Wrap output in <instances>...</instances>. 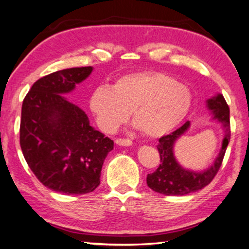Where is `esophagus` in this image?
Returning a JSON list of instances; mask_svg holds the SVG:
<instances>
[{"instance_id":"34e87169","label":"esophagus","mask_w":249,"mask_h":249,"mask_svg":"<svg viewBox=\"0 0 249 249\" xmlns=\"http://www.w3.org/2000/svg\"><path fill=\"white\" fill-rule=\"evenodd\" d=\"M116 143L119 144V146L127 147V146H131L132 141L130 139H122V138H118V139H116Z\"/></svg>"}]
</instances>
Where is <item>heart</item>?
<instances>
[{"label": "heart", "mask_w": 249, "mask_h": 249, "mask_svg": "<svg viewBox=\"0 0 249 249\" xmlns=\"http://www.w3.org/2000/svg\"><path fill=\"white\" fill-rule=\"evenodd\" d=\"M193 94L188 87L162 71L142 70L101 86L90 97V109L105 131L117 130L132 111L136 127L150 138L167 135L188 114Z\"/></svg>", "instance_id": "1"}]
</instances>
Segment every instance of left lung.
<instances>
[{"instance_id":"1","label":"left lung","mask_w":249,"mask_h":249,"mask_svg":"<svg viewBox=\"0 0 249 249\" xmlns=\"http://www.w3.org/2000/svg\"><path fill=\"white\" fill-rule=\"evenodd\" d=\"M207 107L213 114V119L221 124L225 132L223 144L215 161L208 169L193 171L185 169L176 160L174 144L176 140L189 129L190 122L187 121L176 131L159 139L157 149L159 151L161 163L156 171L147 176V185L149 188L166 196H183L200 190L212 182L219 170L228 142L231 140V121H229V107L221 94H217L216 97L207 100Z\"/></svg>"}]
</instances>
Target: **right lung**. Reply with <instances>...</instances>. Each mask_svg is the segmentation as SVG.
I'll use <instances>...</instances> for the list:
<instances>
[{"instance_id":"1","label":"right lung","mask_w":249,"mask_h":249,"mask_svg":"<svg viewBox=\"0 0 249 249\" xmlns=\"http://www.w3.org/2000/svg\"><path fill=\"white\" fill-rule=\"evenodd\" d=\"M92 67L53 72L34 82L22 103L20 144L30 169L49 189L85 195L100 185L102 164L113 141L62 94L71 92Z\"/></svg>"}]
</instances>
